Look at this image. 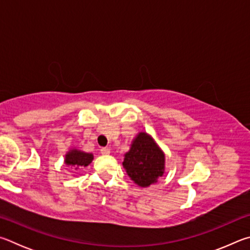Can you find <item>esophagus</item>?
Wrapping results in <instances>:
<instances>
[{"mask_svg": "<svg viewBox=\"0 0 250 250\" xmlns=\"http://www.w3.org/2000/svg\"><path fill=\"white\" fill-rule=\"evenodd\" d=\"M109 152H111V149H109V148H107V147L101 148V154H102V155L106 156V155H109Z\"/></svg>", "mask_w": 250, "mask_h": 250, "instance_id": "esophagus-1", "label": "esophagus"}]
</instances>
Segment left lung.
<instances>
[{
    "label": "left lung",
    "instance_id": "left-lung-1",
    "mask_svg": "<svg viewBox=\"0 0 250 250\" xmlns=\"http://www.w3.org/2000/svg\"><path fill=\"white\" fill-rule=\"evenodd\" d=\"M123 167L137 186L147 188L158 182V179L164 176L165 152L149 134L139 132L124 155Z\"/></svg>",
    "mask_w": 250,
    "mask_h": 250
}]
</instances>
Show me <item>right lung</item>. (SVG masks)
<instances>
[{
  "label": "right lung",
  "instance_id": "add662e5",
  "mask_svg": "<svg viewBox=\"0 0 250 250\" xmlns=\"http://www.w3.org/2000/svg\"><path fill=\"white\" fill-rule=\"evenodd\" d=\"M93 160V154L85 152L77 148L70 149L64 156V165L69 167L79 169V167H87Z\"/></svg>",
  "mask_w": 250,
  "mask_h": 250
}]
</instances>
